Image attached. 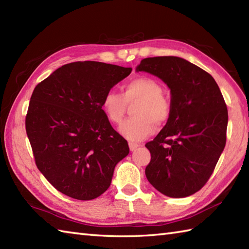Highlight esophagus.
<instances>
[{
	"instance_id": "esophagus-1",
	"label": "esophagus",
	"mask_w": 249,
	"mask_h": 249,
	"mask_svg": "<svg viewBox=\"0 0 249 249\" xmlns=\"http://www.w3.org/2000/svg\"><path fill=\"white\" fill-rule=\"evenodd\" d=\"M128 145H129V150L130 151H135L137 147L139 146V144L138 143H135V142H129Z\"/></svg>"
}]
</instances>
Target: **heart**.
<instances>
[{
    "label": "heart",
    "mask_w": 249,
    "mask_h": 249,
    "mask_svg": "<svg viewBox=\"0 0 249 249\" xmlns=\"http://www.w3.org/2000/svg\"><path fill=\"white\" fill-rule=\"evenodd\" d=\"M163 88L156 79L138 77L122 88V94L109 91L102 102L104 113L111 123L123 120L127 104L138 102L133 108L131 118L120 126V133L130 141H141L155 131L170 118L171 104L162 95Z\"/></svg>",
    "instance_id": "b5f03b06"
}]
</instances>
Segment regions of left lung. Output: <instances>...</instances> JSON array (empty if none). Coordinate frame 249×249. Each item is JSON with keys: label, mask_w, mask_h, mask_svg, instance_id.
<instances>
[{"label": "left lung", "mask_w": 249, "mask_h": 249, "mask_svg": "<svg viewBox=\"0 0 249 249\" xmlns=\"http://www.w3.org/2000/svg\"><path fill=\"white\" fill-rule=\"evenodd\" d=\"M136 71L160 78L171 92L170 118L145 144L151 153L147 181L168 197H188L209 181L225 149L223 94L209 72L182 57H146Z\"/></svg>", "instance_id": "left-lung-1"}]
</instances>
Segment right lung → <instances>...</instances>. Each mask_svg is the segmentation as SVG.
<instances>
[{
    "instance_id": "obj_1",
    "label": "right lung",
    "mask_w": 249,
    "mask_h": 249,
    "mask_svg": "<svg viewBox=\"0 0 249 249\" xmlns=\"http://www.w3.org/2000/svg\"><path fill=\"white\" fill-rule=\"evenodd\" d=\"M131 72L102 62H73L37 84L25 116L35 163L59 192L92 200L107 190L128 143L102 109L105 94Z\"/></svg>"
}]
</instances>
